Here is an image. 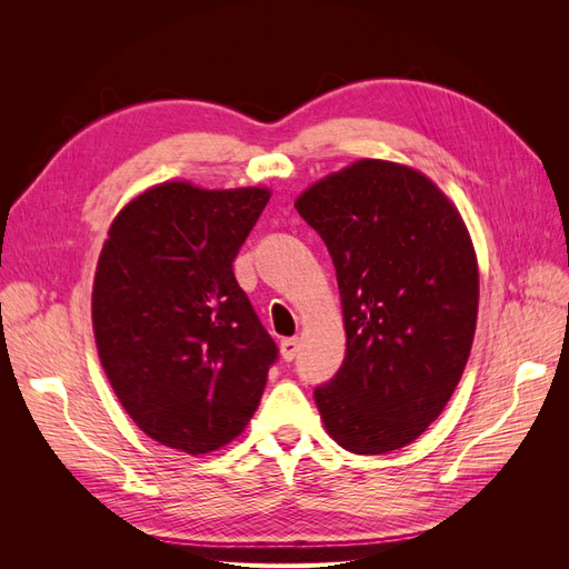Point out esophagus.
Wrapping results in <instances>:
<instances>
[{
  "instance_id": "1",
  "label": "esophagus",
  "mask_w": 569,
  "mask_h": 569,
  "mask_svg": "<svg viewBox=\"0 0 569 569\" xmlns=\"http://www.w3.org/2000/svg\"><path fill=\"white\" fill-rule=\"evenodd\" d=\"M297 349H299V341L297 339H284L282 343H280V356H282V360H295V356H297Z\"/></svg>"
}]
</instances>
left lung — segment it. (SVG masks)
<instances>
[{
  "instance_id": "8db88e82",
  "label": "left lung",
  "mask_w": 569,
  "mask_h": 569,
  "mask_svg": "<svg viewBox=\"0 0 569 569\" xmlns=\"http://www.w3.org/2000/svg\"><path fill=\"white\" fill-rule=\"evenodd\" d=\"M337 268L347 356L316 389L341 449L389 453L416 441L468 366L479 266L468 226L420 170L360 159L295 201Z\"/></svg>"
}]
</instances>
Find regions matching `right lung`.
Returning a JSON list of instances; mask_svg holds the SVG:
<instances>
[{
    "label": "right lung",
    "mask_w": 569,
    "mask_h": 569,
    "mask_svg": "<svg viewBox=\"0 0 569 569\" xmlns=\"http://www.w3.org/2000/svg\"><path fill=\"white\" fill-rule=\"evenodd\" d=\"M268 187L153 184L113 218L92 284L101 368L147 437L201 456L244 432L278 347L232 263Z\"/></svg>",
    "instance_id": "right-lung-1"
}]
</instances>
